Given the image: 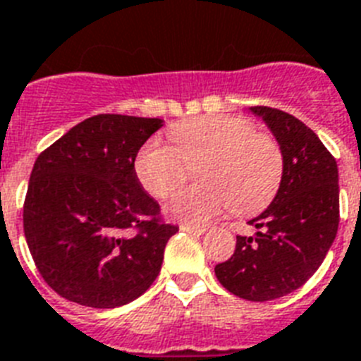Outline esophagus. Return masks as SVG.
Wrapping results in <instances>:
<instances>
[{
    "label": "esophagus",
    "instance_id": "1",
    "mask_svg": "<svg viewBox=\"0 0 361 361\" xmlns=\"http://www.w3.org/2000/svg\"><path fill=\"white\" fill-rule=\"evenodd\" d=\"M180 230L185 231V233H192V235H202V233H206V228L190 226V224H181Z\"/></svg>",
    "mask_w": 361,
    "mask_h": 361
}]
</instances>
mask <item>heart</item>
Segmentation results:
<instances>
[{"label": "heart", "instance_id": "1", "mask_svg": "<svg viewBox=\"0 0 361 361\" xmlns=\"http://www.w3.org/2000/svg\"><path fill=\"white\" fill-rule=\"evenodd\" d=\"M172 146L148 140L135 157V174L154 198H169L185 181L187 165L206 161L198 180L176 195L166 215L189 224H204L231 206L235 213H254L278 192L283 154L276 140L257 133L250 120L215 114L178 122L169 131Z\"/></svg>", "mask_w": 361, "mask_h": 361}]
</instances>
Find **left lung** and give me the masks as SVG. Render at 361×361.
<instances>
[{
  "mask_svg": "<svg viewBox=\"0 0 361 361\" xmlns=\"http://www.w3.org/2000/svg\"><path fill=\"white\" fill-rule=\"evenodd\" d=\"M250 111L282 148V183L271 206L248 222L256 235H237L233 256L215 274L235 297L265 302L304 286L323 263L338 233L339 178L334 155L304 122L265 105Z\"/></svg>",
  "mask_w": 361,
  "mask_h": 361,
  "instance_id": "1",
  "label": "left lung"
}]
</instances>
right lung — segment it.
I'll return each instance as SVG.
<instances>
[{
	"label": "right lung",
	"mask_w": 361,
	"mask_h": 361,
	"mask_svg": "<svg viewBox=\"0 0 361 361\" xmlns=\"http://www.w3.org/2000/svg\"><path fill=\"white\" fill-rule=\"evenodd\" d=\"M161 118L96 114L35 161L23 233L40 276L57 295L89 307L139 298L161 271L178 226L135 174L140 146Z\"/></svg>",
	"instance_id": "add662e5"
}]
</instances>
